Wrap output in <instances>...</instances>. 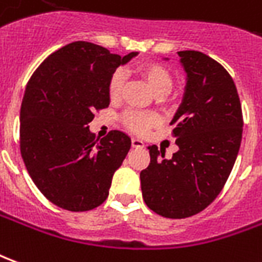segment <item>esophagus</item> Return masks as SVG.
Returning <instances> with one entry per match:
<instances>
[{"instance_id":"esophagus-1","label":"esophagus","mask_w":262,"mask_h":262,"mask_svg":"<svg viewBox=\"0 0 262 262\" xmlns=\"http://www.w3.org/2000/svg\"><path fill=\"white\" fill-rule=\"evenodd\" d=\"M131 145L134 148H144V141L140 140V138H133L131 140Z\"/></svg>"}]
</instances>
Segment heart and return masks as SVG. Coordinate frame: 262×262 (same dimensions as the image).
Here are the masks:
<instances>
[{
  "label": "heart",
  "instance_id": "b5f03b06",
  "mask_svg": "<svg viewBox=\"0 0 262 262\" xmlns=\"http://www.w3.org/2000/svg\"><path fill=\"white\" fill-rule=\"evenodd\" d=\"M140 75L146 80L154 93L157 96H165L172 87V76L168 69L159 63H145L140 66ZM122 86H124V73L121 70L114 72L108 81V96L116 100L121 96ZM124 125L135 134H144L149 128L157 127L161 122V117L152 111H137L128 110L122 116Z\"/></svg>",
  "mask_w": 262,
  "mask_h": 262
}]
</instances>
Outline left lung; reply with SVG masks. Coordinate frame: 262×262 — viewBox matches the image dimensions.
Segmentation results:
<instances>
[{"instance_id": "1", "label": "left lung", "mask_w": 262, "mask_h": 262, "mask_svg": "<svg viewBox=\"0 0 262 262\" xmlns=\"http://www.w3.org/2000/svg\"><path fill=\"white\" fill-rule=\"evenodd\" d=\"M186 72L179 108L170 121L178 151L170 159L148 146L151 162L141 170L146 206L159 216L185 219L199 213L223 189L243 137V113L229 72L198 51L178 52Z\"/></svg>"}]
</instances>
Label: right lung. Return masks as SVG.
<instances>
[{"label": "right lung", "instance_id": "1", "mask_svg": "<svg viewBox=\"0 0 262 262\" xmlns=\"http://www.w3.org/2000/svg\"><path fill=\"white\" fill-rule=\"evenodd\" d=\"M137 55L72 42L46 57L28 81L19 116L21 155L33 183L53 205L87 211L107 199L131 138L114 129L98 140L89 122L94 111L110 104L111 75Z\"/></svg>", "mask_w": 262, "mask_h": 262}]
</instances>
